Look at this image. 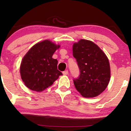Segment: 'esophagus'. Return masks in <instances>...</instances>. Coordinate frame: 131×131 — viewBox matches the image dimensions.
<instances>
[{
    "label": "esophagus",
    "mask_w": 131,
    "mask_h": 131,
    "mask_svg": "<svg viewBox=\"0 0 131 131\" xmlns=\"http://www.w3.org/2000/svg\"><path fill=\"white\" fill-rule=\"evenodd\" d=\"M62 74H63L64 75H67V74H69V71H68V70L64 71L63 72H62Z\"/></svg>",
    "instance_id": "obj_1"
}]
</instances>
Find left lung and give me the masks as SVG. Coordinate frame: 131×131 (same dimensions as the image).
Returning a JSON list of instances; mask_svg holds the SVG:
<instances>
[{
	"label": "left lung",
	"instance_id": "1",
	"mask_svg": "<svg viewBox=\"0 0 131 131\" xmlns=\"http://www.w3.org/2000/svg\"><path fill=\"white\" fill-rule=\"evenodd\" d=\"M73 55L80 70L73 79L75 88L85 98L99 95L110 79V64L105 53L94 42L81 39L73 45Z\"/></svg>",
	"mask_w": 131,
	"mask_h": 131
}]
</instances>
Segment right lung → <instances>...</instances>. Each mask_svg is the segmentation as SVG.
Masks as SVG:
<instances>
[{"instance_id": "right-lung-1", "label": "right lung", "mask_w": 131, "mask_h": 131, "mask_svg": "<svg viewBox=\"0 0 131 131\" xmlns=\"http://www.w3.org/2000/svg\"><path fill=\"white\" fill-rule=\"evenodd\" d=\"M60 47L45 40L35 45L25 55L21 63L20 74L28 88L42 92L62 75L57 69L58 61L52 58L53 53Z\"/></svg>"}]
</instances>
